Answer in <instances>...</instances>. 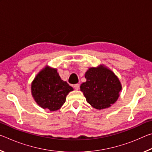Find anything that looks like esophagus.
<instances>
[{
    "instance_id": "34e87169",
    "label": "esophagus",
    "mask_w": 152,
    "mask_h": 152,
    "mask_svg": "<svg viewBox=\"0 0 152 152\" xmlns=\"http://www.w3.org/2000/svg\"><path fill=\"white\" fill-rule=\"evenodd\" d=\"M74 88L76 90H78L80 88V84H76L74 85Z\"/></svg>"
}]
</instances>
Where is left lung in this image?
<instances>
[{"mask_svg": "<svg viewBox=\"0 0 152 152\" xmlns=\"http://www.w3.org/2000/svg\"><path fill=\"white\" fill-rule=\"evenodd\" d=\"M86 82L80 86L86 101L97 109L109 107L117 101L121 91L119 80L104 67L91 68L85 74Z\"/></svg>", "mask_w": 152, "mask_h": 152, "instance_id": "1", "label": "left lung"}]
</instances>
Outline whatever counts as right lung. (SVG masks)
<instances>
[{
	"mask_svg": "<svg viewBox=\"0 0 152 152\" xmlns=\"http://www.w3.org/2000/svg\"><path fill=\"white\" fill-rule=\"evenodd\" d=\"M73 88L63 81L56 69L47 67L35 77L31 84V92L41 107L51 111L58 110L66 102V97Z\"/></svg>",
	"mask_w": 152,
	"mask_h": 152,
	"instance_id": "add662e5",
	"label": "right lung"
}]
</instances>
